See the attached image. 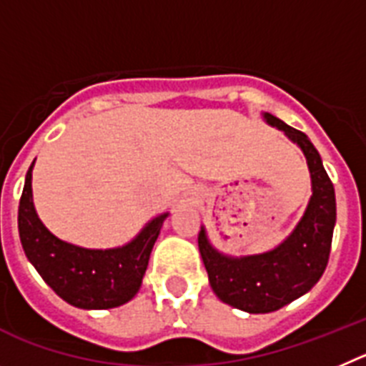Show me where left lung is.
<instances>
[{"mask_svg":"<svg viewBox=\"0 0 366 366\" xmlns=\"http://www.w3.org/2000/svg\"><path fill=\"white\" fill-rule=\"evenodd\" d=\"M272 126L285 131L302 149L312 175V199L294 233L279 248L262 255L226 257L212 248L204 228L199 249L217 297L249 314H268L306 294L328 264L335 224L334 184L321 157L302 131L266 113Z\"/></svg>","mask_w":366,"mask_h":366,"instance_id":"left-lung-1","label":"left lung"}]
</instances>
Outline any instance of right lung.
Instances as JSON below:
<instances>
[{"label": "right lung", "mask_w": 366, "mask_h": 366, "mask_svg": "<svg viewBox=\"0 0 366 366\" xmlns=\"http://www.w3.org/2000/svg\"><path fill=\"white\" fill-rule=\"evenodd\" d=\"M32 166L25 177L18 207L21 246L45 282L69 305L105 310L131 301L142 285L151 249L167 215L151 220L129 244L114 249L78 248L56 239L32 204Z\"/></svg>", "instance_id": "add662e5"}]
</instances>
